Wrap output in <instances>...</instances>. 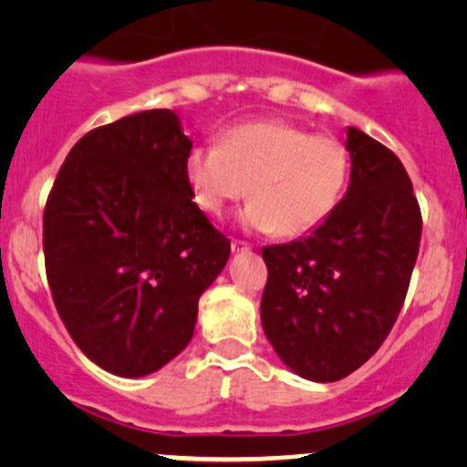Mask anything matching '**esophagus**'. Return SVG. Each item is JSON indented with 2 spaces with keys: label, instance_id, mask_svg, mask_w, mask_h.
<instances>
[{
  "label": "esophagus",
  "instance_id": "obj_1",
  "mask_svg": "<svg viewBox=\"0 0 467 467\" xmlns=\"http://www.w3.org/2000/svg\"><path fill=\"white\" fill-rule=\"evenodd\" d=\"M230 248H233V253H248V251H251V246H248L246 242H242V239H233Z\"/></svg>",
  "mask_w": 467,
  "mask_h": 467
}]
</instances>
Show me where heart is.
Here are the masks:
<instances>
[{"label":"heart","mask_w":467,"mask_h":467,"mask_svg":"<svg viewBox=\"0 0 467 467\" xmlns=\"http://www.w3.org/2000/svg\"><path fill=\"white\" fill-rule=\"evenodd\" d=\"M185 178L205 214L219 216L248 190L251 203L239 216L248 230L303 237L341 203L350 150L341 140L285 121H251L230 129L221 146H194Z\"/></svg>","instance_id":"1"}]
</instances>
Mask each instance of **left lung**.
<instances>
[{
    "label": "left lung",
    "instance_id": "8db88e82",
    "mask_svg": "<svg viewBox=\"0 0 467 467\" xmlns=\"http://www.w3.org/2000/svg\"><path fill=\"white\" fill-rule=\"evenodd\" d=\"M350 185L307 237L262 248V327L286 368L337 381L389 337L420 248L422 216L393 150L348 126Z\"/></svg>",
    "mask_w": 467,
    "mask_h": 467
}]
</instances>
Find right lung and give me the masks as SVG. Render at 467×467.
I'll list each match as a JSON object with an SVG mask.
<instances>
[{
  "label": "right lung",
  "mask_w": 467,
  "mask_h": 467,
  "mask_svg": "<svg viewBox=\"0 0 467 467\" xmlns=\"http://www.w3.org/2000/svg\"><path fill=\"white\" fill-rule=\"evenodd\" d=\"M192 140L173 110H142L83 135L45 207L56 309L88 359L144 378L194 337L201 294L230 242L192 201Z\"/></svg>",
  "instance_id": "right-lung-1"
}]
</instances>
